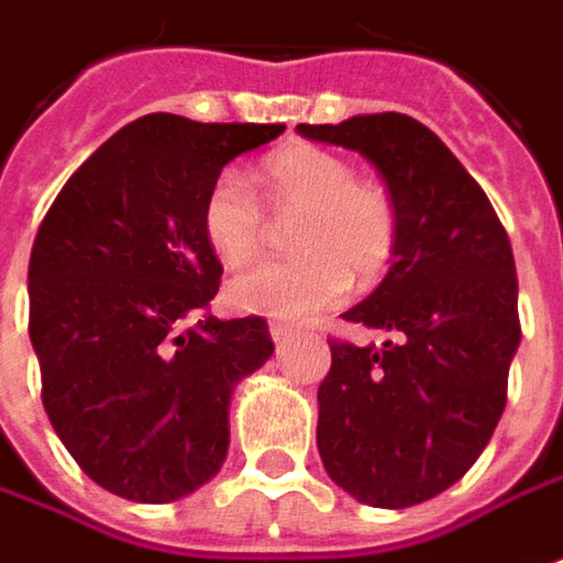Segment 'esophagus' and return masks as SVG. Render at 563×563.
<instances>
[{"label": "esophagus", "mask_w": 563, "mask_h": 563, "mask_svg": "<svg viewBox=\"0 0 563 563\" xmlns=\"http://www.w3.org/2000/svg\"><path fill=\"white\" fill-rule=\"evenodd\" d=\"M295 335H298V332H295L292 325H283V322H271V338H274V344H277V347H283L286 341H292Z\"/></svg>", "instance_id": "obj_1"}]
</instances>
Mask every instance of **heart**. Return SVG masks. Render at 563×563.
Segmentation results:
<instances>
[{
  "label": "heart",
  "instance_id": "1",
  "mask_svg": "<svg viewBox=\"0 0 563 563\" xmlns=\"http://www.w3.org/2000/svg\"><path fill=\"white\" fill-rule=\"evenodd\" d=\"M258 186L277 216H298L292 262H258L228 280V301L243 313L308 322L335 308L356 280H375L396 250V207L390 191L356 179L347 161L295 145L262 164ZM203 238L231 268L253 258L265 238V210L238 170H225L203 198Z\"/></svg>",
  "mask_w": 563,
  "mask_h": 563
}]
</instances>
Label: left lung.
<instances>
[{"mask_svg": "<svg viewBox=\"0 0 563 563\" xmlns=\"http://www.w3.org/2000/svg\"><path fill=\"white\" fill-rule=\"evenodd\" d=\"M375 164L396 207L387 277L344 320L384 347L332 341L317 448L350 497L405 509L460 482L494 435L518 344V277L490 200L430 128L399 112L298 124Z\"/></svg>", "mask_w": 563, "mask_h": 563, "instance_id": "obj_1", "label": "left lung"}]
</instances>
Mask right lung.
Returning a JSON list of instances; mask_svg holds the SVG:
<instances>
[{"mask_svg":"<svg viewBox=\"0 0 563 563\" xmlns=\"http://www.w3.org/2000/svg\"><path fill=\"white\" fill-rule=\"evenodd\" d=\"M283 131L136 118L69 176L35 234L42 402L78 466L124 500L173 503L207 485L231 442V393L274 353L262 317L203 313L222 265L200 213L222 167Z\"/></svg>","mask_w":563,"mask_h":563,"instance_id":"add662e5","label":"right lung"}]
</instances>
